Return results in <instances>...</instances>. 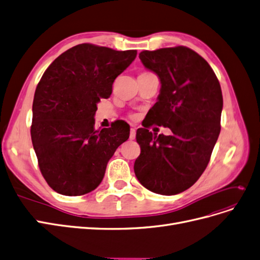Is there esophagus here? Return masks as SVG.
Here are the masks:
<instances>
[{"instance_id":"obj_1","label":"esophagus","mask_w":260,"mask_h":260,"mask_svg":"<svg viewBox=\"0 0 260 260\" xmlns=\"http://www.w3.org/2000/svg\"><path fill=\"white\" fill-rule=\"evenodd\" d=\"M136 131H137V129L135 127H132L130 129V139L131 140H135L136 139Z\"/></svg>"}]
</instances>
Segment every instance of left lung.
Here are the masks:
<instances>
[{
    "label": "left lung",
    "mask_w": 260,
    "mask_h": 260,
    "mask_svg": "<svg viewBox=\"0 0 260 260\" xmlns=\"http://www.w3.org/2000/svg\"><path fill=\"white\" fill-rule=\"evenodd\" d=\"M139 57L161 83L158 101L149 109L151 124L172 133L157 136L146 125L138 129L141 154L135 174L149 191L179 194L199 180L209 162L221 129V88L208 62L186 46L143 51Z\"/></svg>",
    "instance_id": "1"
}]
</instances>
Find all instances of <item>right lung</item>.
I'll use <instances>...</instances> for the list:
<instances>
[{"mask_svg": "<svg viewBox=\"0 0 260 260\" xmlns=\"http://www.w3.org/2000/svg\"><path fill=\"white\" fill-rule=\"evenodd\" d=\"M136 56V50L83 43L60 54L44 72L35 93L30 132L39 168L55 192L78 196L95 190L108 160L128 140L124 122L100 131L94 129V115Z\"/></svg>", "mask_w": 260, "mask_h": 260, "instance_id": "add662e5", "label": "right lung"}]
</instances>
